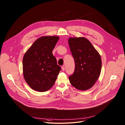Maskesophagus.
Returning a JSON list of instances; mask_svg holds the SVG:
<instances>
[{
	"label": "esophagus",
	"mask_w": 125,
	"mask_h": 125,
	"mask_svg": "<svg viewBox=\"0 0 125 125\" xmlns=\"http://www.w3.org/2000/svg\"><path fill=\"white\" fill-rule=\"evenodd\" d=\"M61 68H62V71H65V67H64V66H62Z\"/></svg>",
	"instance_id": "esophagus-1"
}]
</instances>
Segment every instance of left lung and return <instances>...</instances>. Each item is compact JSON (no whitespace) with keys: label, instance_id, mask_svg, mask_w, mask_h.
<instances>
[{"label":"left lung","instance_id":"8db88e82","mask_svg":"<svg viewBox=\"0 0 125 125\" xmlns=\"http://www.w3.org/2000/svg\"><path fill=\"white\" fill-rule=\"evenodd\" d=\"M68 42L75 63L74 72L69 77L70 82L79 90H87L94 85L100 75V55L84 38H71Z\"/></svg>","mask_w":125,"mask_h":125}]
</instances>
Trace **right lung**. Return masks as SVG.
I'll use <instances>...</instances> for the list:
<instances>
[{
  "instance_id": "1",
  "label": "right lung",
  "mask_w": 125,
  "mask_h": 125,
  "mask_svg": "<svg viewBox=\"0 0 125 125\" xmlns=\"http://www.w3.org/2000/svg\"><path fill=\"white\" fill-rule=\"evenodd\" d=\"M59 37H42L35 41L23 59L24 77L33 90L44 92L55 82L61 68L52 54Z\"/></svg>"
}]
</instances>
